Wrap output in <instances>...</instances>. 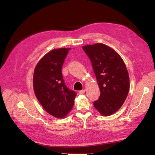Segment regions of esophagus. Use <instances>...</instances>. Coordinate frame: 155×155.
Returning <instances> with one entry per match:
<instances>
[{
    "label": "esophagus",
    "mask_w": 155,
    "mask_h": 155,
    "mask_svg": "<svg viewBox=\"0 0 155 155\" xmlns=\"http://www.w3.org/2000/svg\"><path fill=\"white\" fill-rule=\"evenodd\" d=\"M78 93H79V94H83L85 93V90L84 89V90H81V91H80L79 92H78Z\"/></svg>",
    "instance_id": "34e87169"
}]
</instances>
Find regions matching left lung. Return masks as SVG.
Listing matches in <instances>:
<instances>
[{
	"label": "left lung",
	"mask_w": 155,
	"mask_h": 155,
	"mask_svg": "<svg viewBox=\"0 0 155 155\" xmlns=\"http://www.w3.org/2000/svg\"><path fill=\"white\" fill-rule=\"evenodd\" d=\"M83 49L90 58L101 95L94 107L104 117L109 116L123 104L129 91V77L123 59L107 45H88Z\"/></svg>",
	"instance_id": "obj_1"
}]
</instances>
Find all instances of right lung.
I'll list each match as a JSON object with an SVG mask.
<instances>
[{"instance_id": "right-lung-1", "label": "right lung", "mask_w": 155, "mask_h": 155, "mask_svg": "<svg viewBox=\"0 0 155 155\" xmlns=\"http://www.w3.org/2000/svg\"><path fill=\"white\" fill-rule=\"evenodd\" d=\"M71 48L54 49L37 63L33 76L36 97L48 113L58 118L64 117L74 105L77 93L66 86L61 69Z\"/></svg>"}]
</instances>
